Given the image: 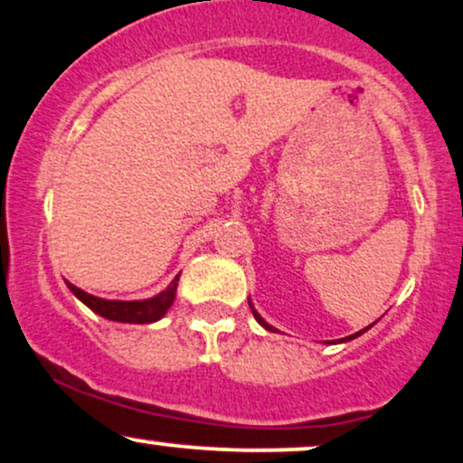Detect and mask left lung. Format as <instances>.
<instances>
[{"instance_id": "8db88e82", "label": "left lung", "mask_w": 463, "mask_h": 463, "mask_svg": "<svg viewBox=\"0 0 463 463\" xmlns=\"http://www.w3.org/2000/svg\"><path fill=\"white\" fill-rule=\"evenodd\" d=\"M250 307H252V305H250ZM252 316H254V320H257L259 324H261V326H263V328H268V331H274V328H272V326H269V324H268V322H265V320H263V317H261V316H259V313H257V311H254V309H252ZM370 326H372V324H370ZM370 326H365V328H364V331H359V333H354V335H348V337H344V339H342V342H348V339H354V337H359V335H361V333H365V331H368V328H370Z\"/></svg>"}]
</instances>
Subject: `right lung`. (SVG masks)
<instances>
[{"label": "right lung", "mask_w": 463, "mask_h": 463, "mask_svg": "<svg viewBox=\"0 0 463 463\" xmlns=\"http://www.w3.org/2000/svg\"><path fill=\"white\" fill-rule=\"evenodd\" d=\"M180 276V274H178ZM178 276L169 283V287L165 291H161L158 296H154L150 300H132V302H124V300H104L98 298V296L87 294V291L78 289L76 285L67 283L69 289L78 296L89 309L98 313V316L106 317V320L113 322H128V324H150L161 320V317L167 313L169 307L174 305V298H176V287H178Z\"/></svg>", "instance_id": "add662e5"}]
</instances>
